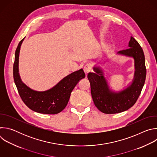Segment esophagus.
<instances>
[{
  "label": "esophagus",
  "instance_id": "obj_1",
  "mask_svg": "<svg viewBox=\"0 0 157 157\" xmlns=\"http://www.w3.org/2000/svg\"><path fill=\"white\" fill-rule=\"evenodd\" d=\"M91 70V66L90 64H86L84 66V71L86 73V75H87L88 73H89Z\"/></svg>",
  "mask_w": 157,
  "mask_h": 157
}]
</instances>
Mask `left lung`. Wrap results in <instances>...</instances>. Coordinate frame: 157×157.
<instances>
[{"mask_svg":"<svg viewBox=\"0 0 157 157\" xmlns=\"http://www.w3.org/2000/svg\"><path fill=\"white\" fill-rule=\"evenodd\" d=\"M118 53L133 57L135 59V78L132 85L124 91L119 93L111 91L102 71L98 68H93L96 73L87 74L94 103L104 114H117L132 107L137 101L145 81V56L138 41L131 36L128 48L119 51Z\"/></svg>","mask_w":157,"mask_h":157,"instance_id":"obj_1","label":"left lung"}]
</instances>
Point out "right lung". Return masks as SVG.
<instances>
[{
	"label": "right lung",
	"mask_w": 157,
	"mask_h": 157,
	"mask_svg": "<svg viewBox=\"0 0 157 157\" xmlns=\"http://www.w3.org/2000/svg\"><path fill=\"white\" fill-rule=\"evenodd\" d=\"M24 39L19 42L16 49L13 68L14 82L18 94L25 104L36 113L45 114H58L66 107L72 91L79 81L84 78L85 73L81 69L66 76L48 91L38 92L32 90L21 82L18 73L19 52Z\"/></svg>",
	"instance_id": "1"
}]
</instances>
